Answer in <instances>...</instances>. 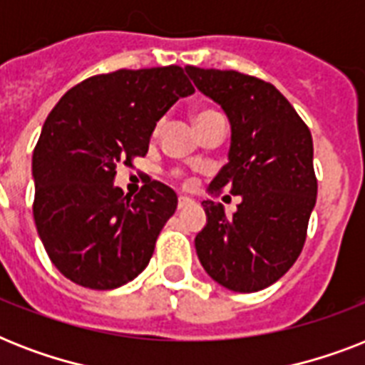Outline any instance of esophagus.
<instances>
[{
  "mask_svg": "<svg viewBox=\"0 0 365 365\" xmlns=\"http://www.w3.org/2000/svg\"><path fill=\"white\" fill-rule=\"evenodd\" d=\"M189 206H193V200L189 199V197H180L178 199V210H185Z\"/></svg>",
  "mask_w": 365,
  "mask_h": 365,
  "instance_id": "34e87169",
  "label": "esophagus"
}]
</instances>
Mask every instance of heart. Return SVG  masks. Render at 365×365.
I'll return each mask as SVG.
<instances>
[{"instance_id":"heart-1","label":"heart","mask_w":365,"mask_h":365,"mask_svg":"<svg viewBox=\"0 0 365 365\" xmlns=\"http://www.w3.org/2000/svg\"><path fill=\"white\" fill-rule=\"evenodd\" d=\"M202 113H208V111H199V113H197V115H195V117H199V115H202Z\"/></svg>"}]
</instances>
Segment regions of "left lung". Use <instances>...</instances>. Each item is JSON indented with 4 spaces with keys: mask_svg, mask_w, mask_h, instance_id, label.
<instances>
[{
    "mask_svg": "<svg viewBox=\"0 0 365 365\" xmlns=\"http://www.w3.org/2000/svg\"><path fill=\"white\" fill-rule=\"evenodd\" d=\"M200 93L231 126L227 165L208 193L239 195L233 216L202 200L206 225L195 237L200 265L223 288L252 294L271 286L299 257L317 205L312 136L288 100L257 77L185 66Z\"/></svg>",
    "mask_w": 365,
    "mask_h": 365,
    "instance_id": "left-lung-1",
    "label": "left lung"
}]
</instances>
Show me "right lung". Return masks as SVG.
Instances as JSON below:
<instances>
[{
  "instance_id": "add662e5",
  "label": "right lung",
  "mask_w": 365,
  "mask_h": 365,
  "mask_svg": "<svg viewBox=\"0 0 365 365\" xmlns=\"http://www.w3.org/2000/svg\"><path fill=\"white\" fill-rule=\"evenodd\" d=\"M193 93L180 66L119 70L76 85L48 113L31 159L34 220L71 282L113 289L148 267L178 197L160 182L125 195L115 168L148 153L157 121Z\"/></svg>"
}]
</instances>
